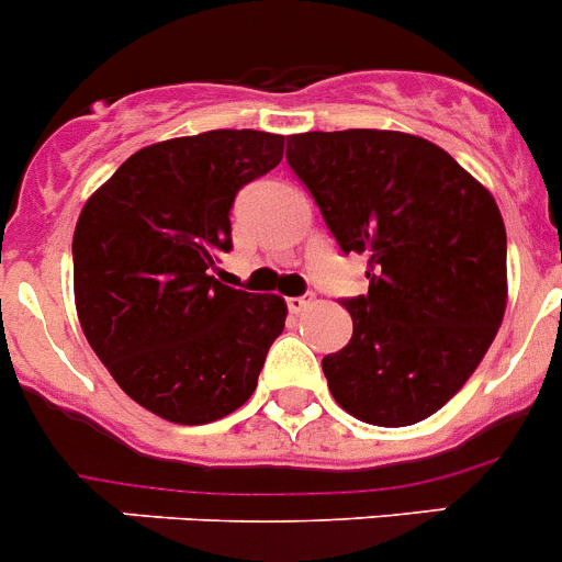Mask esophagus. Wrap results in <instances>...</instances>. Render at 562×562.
<instances>
[{"instance_id":"1","label":"esophagus","mask_w":562,"mask_h":562,"mask_svg":"<svg viewBox=\"0 0 562 562\" xmlns=\"http://www.w3.org/2000/svg\"><path fill=\"white\" fill-rule=\"evenodd\" d=\"M313 302H315L313 293H304V296H291L288 299V310H291V313H302V310H307Z\"/></svg>"}]
</instances>
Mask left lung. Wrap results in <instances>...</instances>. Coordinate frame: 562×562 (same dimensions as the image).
Listing matches in <instances>:
<instances>
[{"label": "left lung", "instance_id": "obj_1", "mask_svg": "<svg viewBox=\"0 0 562 562\" xmlns=\"http://www.w3.org/2000/svg\"><path fill=\"white\" fill-rule=\"evenodd\" d=\"M285 156L337 247L368 255V293L342 299L351 340L321 362L329 392L370 426L431 417L503 324L508 241L492 192L403 131H307Z\"/></svg>", "mask_w": 562, "mask_h": 562}]
</instances>
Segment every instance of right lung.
I'll return each mask as SVG.
<instances>
[{"mask_svg": "<svg viewBox=\"0 0 562 562\" xmlns=\"http://www.w3.org/2000/svg\"><path fill=\"white\" fill-rule=\"evenodd\" d=\"M285 136L216 128L148 145L117 167L74 231V296L87 342L148 412L205 426L258 386L288 304L211 277L238 189L274 170Z\"/></svg>", "mask_w": 562, "mask_h": 562, "instance_id": "right-lung-1", "label": "right lung"}]
</instances>
